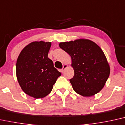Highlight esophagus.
<instances>
[{
    "label": "esophagus",
    "mask_w": 125,
    "mask_h": 125,
    "mask_svg": "<svg viewBox=\"0 0 125 125\" xmlns=\"http://www.w3.org/2000/svg\"><path fill=\"white\" fill-rule=\"evenodd\" d=\"M67 67H68L67 64H64L63 67V68L61 69V72H62V73H63L64 71V70H65V69H66Z\"/></svg>",
    "instance_id": "1"
}]
</instances>
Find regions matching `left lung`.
Wrapping results in <instances>:
<instances>
[{"instance_id": "obj_1", "label": "left lung", "mask_w": 125, "mask_h": 125, "mask_svg": "<svg viewBox=\"0 0 125 125\" xmlns=\"http://www.w3.org/2000/svg\"><path fill=\"white\" fill-rule=\"evenodd\" d=\"M59 45L71 57L74 76L70 82L74 91L83 97L100 92L110 74L109 63L100 46L87 39L61 42Z\"/></svg>"}]
</instances>
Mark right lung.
<instances>
[{"label":"right lung","mask_w":125,"mask_h":125,"mask_svg":"<svg viewBox=\"0 0 125 125\" xmlns=\"http://www.w3.org/2000/svg\"><path fill=\"white\" fill-rule=\"evenodd\" d=\"M51 42L34 41L21 51L16 63V76L25 94L35 98L48 95L61 73L48 57Z\"/></svg>","instance_id":"add662e5"}]
</instances>
